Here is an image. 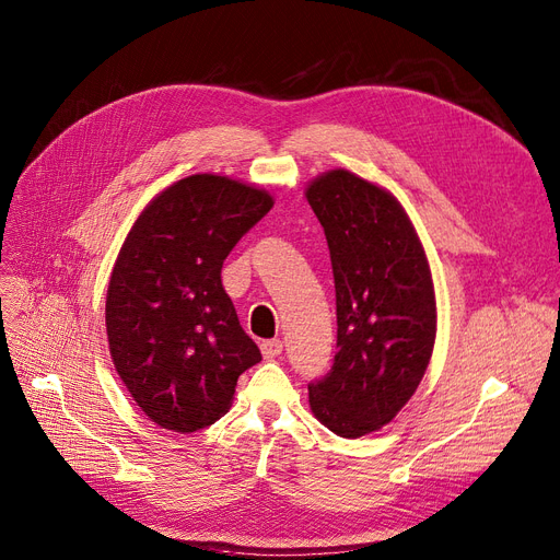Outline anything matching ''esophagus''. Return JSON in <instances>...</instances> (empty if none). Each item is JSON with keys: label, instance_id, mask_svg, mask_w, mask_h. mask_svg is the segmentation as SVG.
I'll return each mask as SVG.
<instances>
[{"label": "esophagus", "instance_id": "1", "mask_svg": "<svg viewBox=\"0 0 560 560\" xmlns=\"http://www.w3.org/2000/svg\"><path fill=\"white\" fill-rule=\"evenodd\" d=\"M260 351H262V359H277L281 351H283V342L279 340V338H275V340H262L260 342Z\"/></svg>", "mask_w": 560, "mask_h": 560}]
</instances>
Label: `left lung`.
<instances>
[{
	"label": "left lung",
	"instance_id": "8db88e82",
	"mask_svg": "<svg viewBox=\"0 0 560 560\" xmlns=\"http://www.w3.org/2000/svg\"><path fill=\"white\" fill-rule=\"evenodd\" d=\"M306 199L329 243L338 317L334 365L308 401L329 431L361 438L399 413L431 361L429 260L401 203L354 172H325Z\"/></svg>",
	"mask_w": 560,
	"mask_h": 560
}]
</instances>
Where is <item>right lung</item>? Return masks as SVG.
I'll use <instances>...</instances> for the list:
<instances>
[{
    "instance_id": "right-lung-1",
    "label": "right lung",
    "mask_w": 560,
    "mask_h": 560,
    "mask_svg": "<svg viewBox=\"0 0 560 560\" xmlns=\"http://www.w3.org/2000/svg\"><path fill=\"white\" fill-rule=\"evenodd\" d=\"M272 206L260 188L192 174L144 206L117 254L106 292L110 359L159 427H211L231 408L238 376L260 361L220 275Z\"/></svg>"
}]
</instances>
